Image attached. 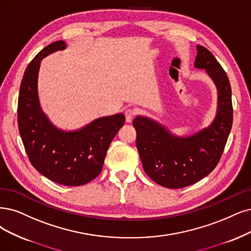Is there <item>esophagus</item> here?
Returning a JSON list of instances; mask_svg holds the SVG:
<instances>
[{"label": "esophagus", "mask_w": 251, "mask_h": 251, "mask_svg": "<svg viewBox=\"0 0 251 251\" xmlns=\"http://www.w3.org/2000/svg\"><path fill=\"white\" fill-rule=\"evenodd\" d=\"M134 116H135V111L133 109H126L125 110V118H126L127 123H131Z\"/></svg>", "instance_id": "esophagus-1"}]
</instances>
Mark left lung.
Returning <instances> with one entry per match:
<instances>
[{"label": "left lung", "mask_w": 251, "mask_h": 251, "mask_svg": "<svg viewBox=\"0 0 251 251\" xmlns=\"http://www.w3.org/2000/svg\"><path fill=\"white\" fill-rule=\"evenodd\" d=\"M194 67L205 69L217 89V110L212 123L186 136L145 116H136V148L145 173L166 188H183L205 178L217 165L233 124L231 89L226 71L206 48L197 45Z\"/></svg>", "instance_id": "1"}]
</instances>
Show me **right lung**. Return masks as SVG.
I'll list each match as a JSON object with an SVG mask.
<instances>
[{
    "instance_id": "right-lung-1",
    "label": "right lung",
    "mask_w": 251,
    "mask_h": 251,
    "mask_svg": "<svg viewBox=\"0 0 251 251\" xmlns=\"http://www.w3.org/2000/svg\"><path fill=\"white\" fill-rule=\"evenodd\" d=\"M67 48L63 40L44 48L26 67L18 96V130L34 168L48 179L80 186L101 173L108 147L125 123L121 113L95 119L76 130H62L42 110L38 75L43 58Z\"/></svg>"
}]
</instances>
